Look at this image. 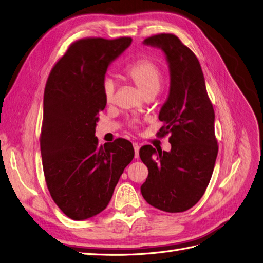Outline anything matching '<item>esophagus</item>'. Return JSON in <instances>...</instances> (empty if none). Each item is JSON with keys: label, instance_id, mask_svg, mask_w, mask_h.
Segmentation results:
<instances>
[{"label": "esophagus", "instance_id": "esophagus-1", "mask_svg": "<svg viewBox=\"0 0 263 263\" xmlns=\"http://www.w3.org/2000/svg\"><path fill=\"white\" fill-rule=\"evenodd\" d=\"M133 146H134V150H135V158L137 159V158H139V149H140V146H139V144H138L137 142H134Z\"/></svg>", "mask_w": 263, "mask_h": 263}]
</instances>
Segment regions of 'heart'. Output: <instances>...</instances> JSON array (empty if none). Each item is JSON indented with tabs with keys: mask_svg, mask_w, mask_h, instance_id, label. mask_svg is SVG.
<instances>
[{
	"mask_svg": "<svg viewBox=\"0 0 263 263\" xmlns=\"http://www.w3.org/2000/svg\"><path fill=\"white\" fill-rule=\"evenodd\" d=\"M126 79L137 87L144 97H155L161 89L163 83V73L157 63L150 59L142 58L133 62L123 71ZM103 97L106 103H112L114 99L115 86L111 79L103 83Z\"/></svg>",
	"mask_w": 263,
	"mask_h": 263,
	"instance_id": "b5f03b06",
	"label": "heart"
}]
</instances>
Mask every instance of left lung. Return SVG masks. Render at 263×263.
<instances>
[{"instance_id":"left-lung-1","label":"left lung","mask_w":263,"mask_h":263,"mask_svg":"<svg viewBox=\"0 0 263 263\" xmlns=\"http://www.w3.org/2000/svg\"><path fill=\"white\" fill-rule=\"evenodd\" d=\"M144 44L165 53L171 85L159 120V137L170 134L171 151L149 146L139 150L149 174L141 194L159 210L176 213L193 208L209 185L218 156L214 110L208 96L202 69L194 52L173 33H159Z\"/></svg>"}]
</instances>
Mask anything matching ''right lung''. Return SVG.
<instances>
[{
    "mask_svg": "<svg viewBox=\"0 0 263 263\" xmlns=\"http://www.w3.org/2000/svg\"><path fill=\"white\" fill-rule=\"evenodd\" d=\"M130 43L129 37L77 40L48 77L40 135L43 173L54 202L71 220L103 211L134 158L130 141L117 138L99 146L95 136L106 105V69Z\"/></svg>",
    "mask_w": 263,
    "mask_h": 263,
    "instance_id": "right-lung-1",
    "label": "right lung"
}]
</instances>
